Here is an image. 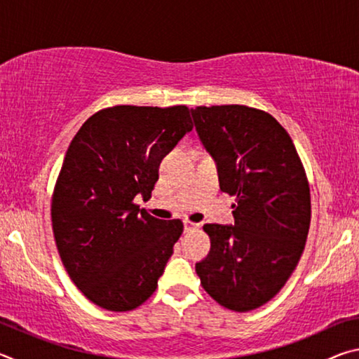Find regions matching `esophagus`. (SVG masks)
<instances>
[{"label":"esophagus","mask_w":359,"mask_h":359,"mask_svg":"<svg viewBox=\"0 0 359 359\" xmlns=\"http://www.w3.org/2000/svg\"><path fill=\"white\" fill-rule=\"evenodd\" d=\"M198 226H199L198 223H193V222H188V220H185V222H184V229H185V233H190V231L198 229Z\"/></svg>","instance_id":"1"}]
</instances>
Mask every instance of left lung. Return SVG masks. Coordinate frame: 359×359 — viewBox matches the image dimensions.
Wrapping results in <instances>:
<instances>
[{
    "label": "left lung",
    "instance_id": "1",
    "mask_svg": "<svg viewBox=\"0 0 359 359\" xmlns=\"http://www.w3.org/2000/svg\"><path fill=\"white\" fill-rule=\"evenodd\" d=\"M220 190L236 196L233 224H204L203 288L236 312L271 301L294 271L311 226V190L294 144L267 112L228 104L191 109Z\"/></svg>",
    "mask_w": 359,
    "mask_h": 359
}]
</instances>
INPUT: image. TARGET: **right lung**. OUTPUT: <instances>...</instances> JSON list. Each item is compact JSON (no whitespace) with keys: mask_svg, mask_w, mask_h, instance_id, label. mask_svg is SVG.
I'll return each mask as SVG.
<instances>
[{"mask_svg":"<svg viewBox=\"0 0 359 359\" xmlns=\"http://www.w3.org/2000/svg\"><path fill=\"white\" fill-rule=\"evenodd\" d=\"M193 130L187 106H114L92 115L66 151L52 199L63 266L96 306L126 312L154 294L184 224L139 209L158 168Z\"/></svg>","mask_w":359,"mask_h":359,"instance_id":"right-lung-1","label":"right lung"}]
</instances>
